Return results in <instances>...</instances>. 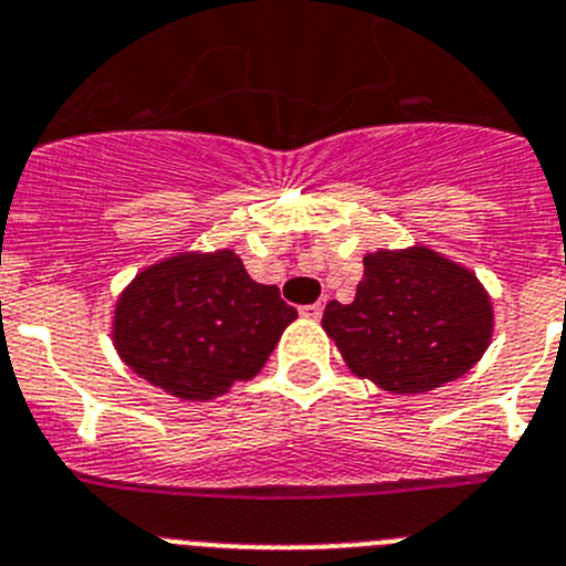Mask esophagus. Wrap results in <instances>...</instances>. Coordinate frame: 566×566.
I'll list each match as a JSON object with an SVG mask.
<instances>
[{"label": "esophagus", "instance_id": "34e87169", "mask_svg": "<svg viewBox=\"0 0 566 566\" xmlns=\"http://www.w3.org/2000/svg\"><path fill=\"white\" fill-rule=\"evenodd\" d=\"M302 315H304V318H310V321H318L321 315H324V304H321V302L307 304V307H302Z\"/></svg>", "mask_w": 566, "mask_h": 566}]
</instances>
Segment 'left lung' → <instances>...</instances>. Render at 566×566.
Returning a JSON list of instances; mask_svg holds the SVG:
<instances>
[{
  "instance_id": "left-lung-1",
  "label": "left lung",
  "mask_w": 566,
  "mask_h": 566,
  "mask_svg": "<svg viewBox=\"0 0 566 566\" xmlns=\"http://www.w3.org/2000/svg\"><path fill=\"white\" fill-rule=\"evenodd\" d=\"M321 327L353 375L391 395H420L485 355L493 307L476 273L429 245L378 248L364 256L355 302H329Z\"/></svg>"
}]
</instances>
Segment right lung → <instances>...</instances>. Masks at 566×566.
Here are the masks:
<instances>
[{
	"label": "right lung",
	"mask_w": 566,
	"mask_h": 566,
	"mask_svg": "<svg viewBox=\"0 0 566 566\" xmlns=\"http://www.w3.org/2000/svg\"><path fill=\"white\" fill-rule=\"evenodd\" d=\"M298 318L231 248L182 251L137 273L115 302L112 344L137 378L180 400H213L256 378Z\"/></svg>",
	"instance_id": "1"
}]
</instances>
